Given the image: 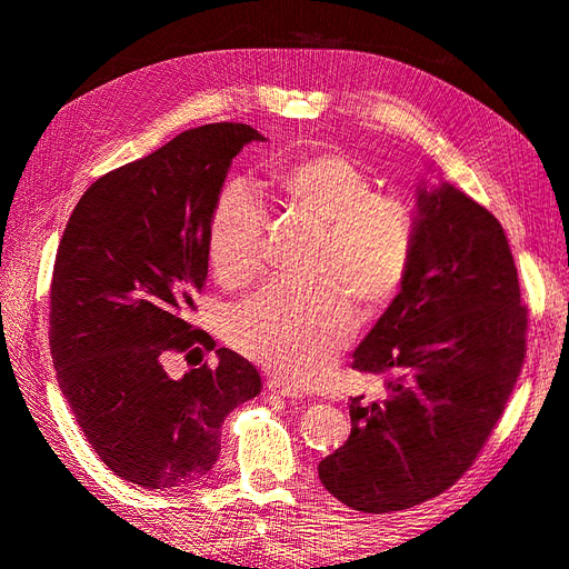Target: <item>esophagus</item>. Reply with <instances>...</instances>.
<instances>
[{
	"label": "esophagus",
	"mask_w": 569,
	"mask_h": 569,
	"mask_svg": "<svg viewBox=\"0 0 569 569\" xmlns=\"http://www.w3.org/2000/svg\"><path fill=\"white\" fill-rule=\"evenodd\" d=\"M266 387H268V391H270V393H274V396H282V399H291V401H295V399H301V393H299L297 389H291V387L282 385L280 380H270Z\"/></svg>",
	"instance_id": "34e87169"
}]
</instances>
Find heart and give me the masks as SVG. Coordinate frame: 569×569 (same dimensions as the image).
Segmentation results:
<instances>
[{
    "label": "heart",
    "mask_w": 569,
    "mask_h": 569,
    "mask_svg": "<svg viewBox=\"0 0 569 569\" xmlns=\"http://www.w3.org/2000/svg\"><path fill=\"white\" fill-rule=\"evenodd\" d=\"M282 201L325 226L316 284L270 282L230 322V341L291 387H313L356 332L358 297L368 311L387 306L403 287L416 216L341 153H318L272 176ZM266 206L251 184L234 180L216 199L209 258L218 280L244 287L261 268Z\"/></svg>",
    "instance_id": "b5f03b06"
}]
</instances>
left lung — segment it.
I'll return each instance as SVG.
<instances>
[{
    "label": "left lung",
    "instance_id": "1",
    "mask_svg": "<svg viewBox=\"0 0 569 569\" xmlns=\"http://www.w3.org/2000/svg\"><path fill=\"white\" fill-rule=\"evenodd\" d=\"M408 278L358 343L353 368L389 375L356 396L347 443L320 460L343 506L391 512L449 489L503 416L527 351V308L508 237L449 182L418 187Z\"/></svg>",
    "mask_w": 569,
    "mask_h": 569
}]
</instances>
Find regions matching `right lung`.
Here are the masks:
<instances>
[{
    "instance_id": "add662e5",
    "label": "right lung",
    "mask_w": 569,
    "mask_h": 569,
    "mask_svg": "<svg viewBox=\"0 0 569 569\" xmlns=\"http://www.w3.org/2000/svg\"><path fill=\"white\" fill-rule=\"evenodd\" d=\"M266 137L244 123L187 130L84 192L57 251L49 347L80 429L111 472L144 489L199 485L230 410L261 391L247 358L173 380V353L213 351L189 316L209 272V222L232 159Z\"/></svg>"
}]
</instances>
